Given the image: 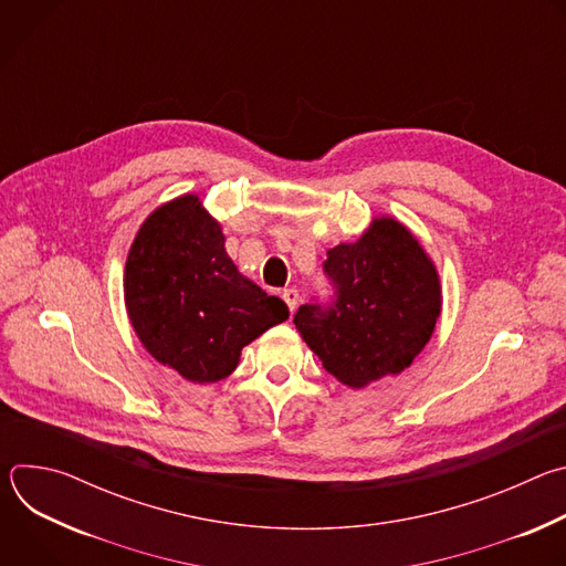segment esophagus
Listing matches in <instances>:
<instances>
[{
	"label": "esophagus",
	"instance_id": "esophagus-1",
	"mask_svg": "<svg viewBox=\"0 0 566 566\" xmlns=\"http://www.w3.org/2000/svg\"><path fill=\"white\" fill-rule=\"evenodd\" d=\"M282 297H284V302H286L289 311L293 313L295 306H297V302H300V293H297L295 289H284V291H282Z\"/></svg>",
	"mask_w": 566,
	"mask_h": 566
}]
</instances>
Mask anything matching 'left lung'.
Returning a JSON list of instances; mask_svg holds the SVG:
<instances>
[{"instance_id":"1","label":"left lung","mask_w":566,"mask_h":566,"mask_svg":"<svg viewBox=\"0 0 566 566\" xmlns=\"http://www.w3.org/2000/svg\"><path fill=\"white\" fill-rule=\"evenodd\" d=\"M334 300L302 304V340L332 376L365 387L400 374L423 352L441 313L439 273L419 239L378 217L354 244L327 251Z\"/></svg>"}]
</instances>
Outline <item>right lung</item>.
<instances>
[{
    "label": "right lung",
    "instance_id": "1",
    "mask_svg": "<svg viewBox=\"0 0 566 566\" xmlns=\"http://www.w3.org/2000/svg\"><path fill=\"white\" fill-rule=\"evenodd\" d=\"M197 195L158 206L125 264V306L143 347L190 382L234 371L241 349L289 317V306L241 275Z\"/></svg>",
    "mask_w": 566,
    "mask_h": 566
}]
</instances>
